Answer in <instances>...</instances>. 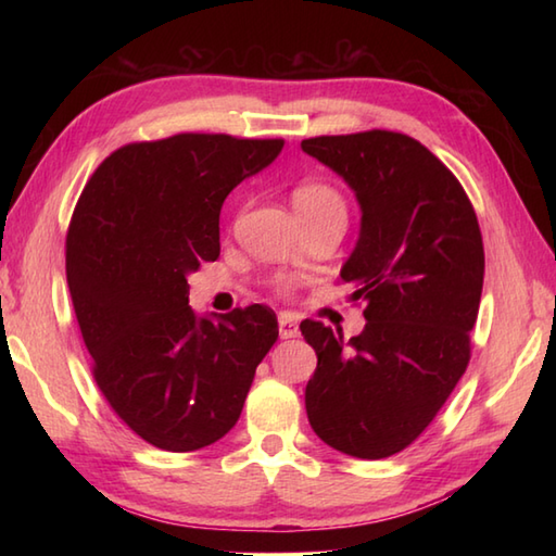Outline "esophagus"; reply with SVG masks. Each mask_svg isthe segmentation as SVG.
Instances as JSON below:
<instances>
[{"label":"esophagus","instance_id":"esophagus-1","mask_svg":"<svg viewBox=\"0 0 556 556\" xmlns=\"http://www.w3.org/2000/svg\"><path fill=\"white\" fill-rule=\"evenodd\" d=\"M279 337H281V339H293V337H299V323H296V315H291V313H279Z\"/></svg>","mask_w":556,"mask_h":556}]
</instances>
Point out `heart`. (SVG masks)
<instances>
[{"label":"heart","mask_w":556,"mask_h":556,"mask_svg":"<svg viewBox=\"0 0 556 556\" xmlns=\"http://www.w3.org/2000/svg\"><path fill=\"white\" fill-rule=\"evenodd\" d=\"M291 203L293 210L299 212L303 222H323V219H339L346 224L349 205L346 198L341 195L337 186L327 184L323 179H305L293 186L291 191ZM293 289L291 279L281 277L275 281V293L277 296H289Z\"/></svg>","instance_id":"obj_1"}]
</instances>
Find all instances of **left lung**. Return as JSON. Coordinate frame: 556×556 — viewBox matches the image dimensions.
I'll list each match as a JSON object with an SVG mask.
<instances>
[{
	"mask_svg": "<svg viewBox=\"0 0 556 556\" xmlns=\"http://www.w3.org/2000/svg\"><path fill=\"white\" fill-rule=\"evenodd\" d=\"M301 148L356 191L361 239L341 279L368 320L349 344L301 323L317 353L305 410L337 452L387 458L418 440L468 368L485 277L480 224L456 176L406 134L372 128Z\"/></svg>",
	"mask_w": 556,
	"mask_h": 556,
	"instance_id": "obj_1",
	"label": "left lung"
}]
</instances>
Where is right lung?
I'll return each instance as SVG.
<instances>
[{"label":"right lung","mask_w":556,"mask_h":556,"mask_svg":"<svg viewBox=\"0 0 556 556\" xmlns=\"http://www.w3.org/2000/svg\"><path fill=\"white\" fill-rule=\"evenodd\" d=\"M281 138L176 134L128 143L92 172L66 231V281L112 410L164 452L222 440L279 337L267 305L195 317L188 275L219 257V210Z\"/></svg>","instance_id":"right-lung-1"}]
</instances>
